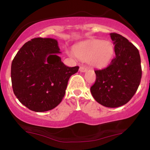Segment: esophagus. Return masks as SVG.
<instances>
[{
  "mask_svg": "<svg viewBox=\"0 0 150 150\" xmlns=\"http://www.w3.org/2000/svg\"><path fill=\"white\" fill-rule=\"evenodd\" d=\"M87 70V68H85V67L81 66L80 68V71L82 72V73H84V72H86Z\"/></svg>",
  "mask_w": 150,
  "mask_h": 150,
  "instance_id": "esophagus-1",
  "label": "esophagus"
}]
</instances>
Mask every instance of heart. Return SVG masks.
<instances>
[{
  "label": "heart",
  "instance_id": "heart-1",
  "mask_svg": "<svg viewBox=\"0 0 150 150\" xmlns=\"http://www.w3.org/2000/svg\"><path fill=\"white\" fill-rule=\"evenodd\" d=\"M75 56L89 61L94 67H104L110 63L114 54L112 43L100 39H91L80 43L74 49Z\"/></svg>",
  "mask_w": 150,
  "mask_h": 150
}]
</instances>
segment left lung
<instances>
[{
  "instance_id": "1",
  "label": "left lung",
  "mask_w": 150,
  "mask_h": 150,
  "mask_svg": "<svg viewBox=\"0 0 150 150\" xmlns=\"http://www.w3.org/2000/svg\"><path fill=\"white\" fill-rule=\"evenodd\" d=\"M114 44L116 57L106 68L95 70L96 81L90 88L98 103L109 108L128 102L140 85L142 77L139 51L126 38L110 34Z\"/></svg>"
}]
</instances>
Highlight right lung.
Returning a JSON list of instances; mask_svg holds the SVG:
<instances>
[{"instance_id":"add662e5","label":"right lung","mask_w":150,"mask_h":150,"mask_svg":"<svg viewBox=\"0 0 150 150\" xmlns=\"http://www.w3.org/2000/svg\"><path fill=\"white\" fill-rule=\"evenodd\" d=\"M57 40L34 38L19 50L11 65L13 92L24 106L36 112L53 109L61 102L70 77L79 67H68L58 56Z\"/></svg>"}]
</instances>
